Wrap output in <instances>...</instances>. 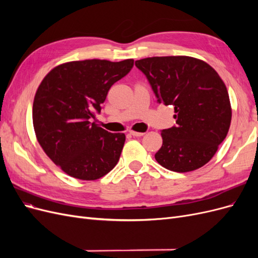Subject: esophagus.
<instances>
[{
	"instance_id": "1",
	"label": "esophagus",
	"mask_w": 258,
	"mask_h": 258,
	"mask_svg": "<svg viewBox=\"0 0 258 258\" xmlns=\"http://www.w3.org/2000/svg\"><path fill=\"white\" fill-rule=\"evenodd\" d=\"M129 134L134 137H143L145 134L144 132H137V131H129Z\"/></svg>"
}]
</instances>
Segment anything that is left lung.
Returning <instances> with one entry per match:
<instances>
[{"instance_id":"8db88e82","label":"left lung","mask_w":258,"mask_h":258,"mask_svg":"<svg viewBox=\"0 0 258 258\" xmlns=\"http://www.w3.org/2000/svg\"><path fill=\"white\" fill-rule=\"evenodd\" d=\"M158 103L172 105L176 124L161 130L159 165L174 172L205 166L227 136L231 108L226 86L206 62L186 56L136 61Z\"/></svg>"}]
</instances>
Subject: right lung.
Instances as JSON below:
<instances>
[{"mask_svg":"<svg viewBox=\"0 0 258 258\" xmlns=\"http://www.w3.org/2000/svg\"><path fill=\"white\" fill-rule=\"evenodd\" d=\"M134 68V60L73 61L45 76L33 102V126L46 155L70 176L93 181L117 165L123 134L90 122L112 85Z\"/></svg>","mask_w":258,"mask_h":258,"instance_id":"obj_1","label":"right lung"}]
</instances>
